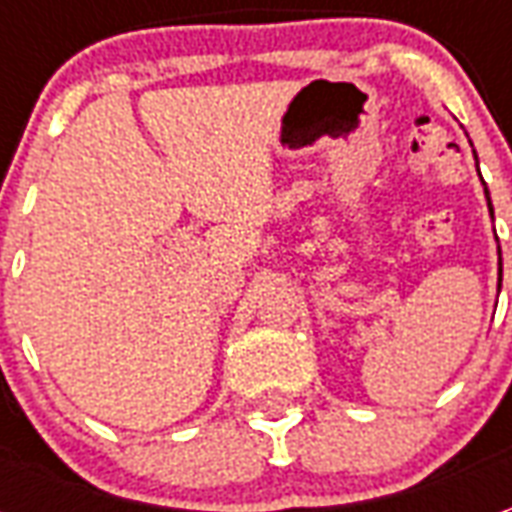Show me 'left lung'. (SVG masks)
Returning a JSON list of instances; mask_svg holds the SVG:
<instances>
[{
	"label": "left lung",
	"instance_id": "left-lung-1",
	"mask_svg": "<svg viewBox=\"0 0 512 512\" xmlns=\"http://www.w3.org/2000/svg\"><path fill=\"white\" fill-rule=\"evenodd\" d=\"M477 158V156H474ZM480 172V169H477ZM483 180V178H480ZM485 186V180H483ZM485 202H488V211H491V219H494V205H491V194H488V186H485ZM499 288H502V252H499Z\"/></svg>",
	"mask_w": 512,
	"mask_h": 512
}]
</instances>
